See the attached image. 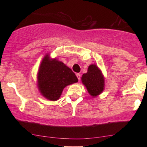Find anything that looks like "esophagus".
<instances>
[{"instance_id": "1", "label": "esophagus", "mask_w": 147, "mask_h": 147, "mask_svg": "<svg viewBox=\"0 0 147 147\" xmlns=\"http://www.w3.org/2000/svg\"><path fill=\"white\" fill-rule=\"evenodd\" d=\"M76 75H77V79H78V80L80 81V79H81V74L80 73H77V74H76Z\"/></svg>"}]
</instances>
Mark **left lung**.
I'll list each match as a JSON object with an SVG mask.
<instances>
[{"instance_id":"obj_1","label":"left lung","mask_w":147,"mask_h":147,"mask_svg":"<svg viewBox=\"0 0 147 147\" xmlns=\"http://www.w3.org/2000/svg\"><path fill=\"white\" fill-rule=\"evenodd\" d=\"M82 81L92 97L99 95L104 90V78L96 65L92 64L88 67V72L82 75Z\"/></svg>"}]
</instances>
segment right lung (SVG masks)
I'll return each mask as SVG.
<instances>
[{
  "instance_id": "1",
  "label": "right lung",
  "mask_w": 147,
  "mask_h": 147,
  "mask_svg": "<svg viewBox=\"0 0 147 147\" xmlns=\"http://www.w3.org/2000/svg\"><path fill=\"white\" fill-rule=\"evenodd\" d=\"M78 79L70 68L57 59H50L46 55L38 72V86L45 98L56 101L66 86L76 83Z\"/></svg>"
}]
</instances>
